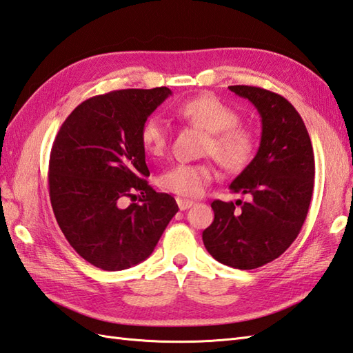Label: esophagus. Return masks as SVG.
Masks as SVG:
<instances>
[{"label":"esophagus","mask_w":353,"mask_h":353,"mask_svg":"<svg viewBox=\"0 0 353 353\" xmlns=\"http://www.w3.org/2000/svg\"><path fill=\"white\" fill-rule=\"evenodd\" d=\"M176 201H177V204H179V209H180V210H186V209H190V208L194 206V201H191V200L177 199Z\"/></svg>","instance_id":"esophagus-1"}]
</instances>
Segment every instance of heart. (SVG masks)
I'll return each mask as SVG.
<instances>
[{
	"label": "heart",
	"mask_w": 353,
	"mask_h": 353,
	"mask_svg": "<svg viewBox=\"0 0 353 353\" xmlns=\"http://www.w3.org/2000/svg\"><path fill=\"white\" fill-rule=\"evenodd\" d=\"M176 114L190 125L208 132L203 153L212 154L227 171H241L248 165L256 153L257 137L248 126L241 125V116L233 106L212 94H203L185 101ZM168 128L162 119H145L139 129V141L147 154L159 158L168 149ZM215 177L209 162L176 163L159 176V186L186 199H196L206 192Z\"/></svg>",
	"instance_id": "b5f03b06"
}]
</instances>
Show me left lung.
<instances>
[{"instance_id": "left-lung-1", "label": "left lung", "mask_w": 353, "mask_h": 353, "mask_svg": "<svg viewBox=\"0 0 353 353\" xmlns=\"http://www.w3.org/2000/svg\"><path fill=\"white\" fill-rule=\"evenodd\" d=\"M248 99L261 117L256 157L232 185L250 201L210 204L215 219L203 242L219 263L256 269L278 259L296 239L314 186V153L307 128L283 96L251 85L228 87Z\"/></svg>"}]
</instances>
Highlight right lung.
Instances as JSON below:
<instances>
[{"label":"right lung","mask_w":353,"mask_h":353,"mask_svg":"<svg viewBox=\"0 0 353 353\" xmlns=\"http://www.w3.org/2000/svg\"><path fill=\"white\" fill-rule=\"evenodd\" d=\"M171 90H117L90 97L61 125L49 159V196L70 247L103 270L132 268L150 256L176 214L173 196L147 183L139 141L144 120ZM142 194L139 203L124 200Z\"/></svg>","instance_id":"1"}]
</instances>
